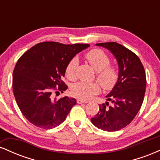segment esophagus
Here are the masks:
<instances>
[{
	"mask_svg": "<svg viewBox=\"0 0 160 160\" xmlns=\"http://www.w3.org/2000/svg\"><path fill=\"white\" fill-rule=\"evenodd\" d=\"M78 104H85V103H87V101L82 100V99H78Z\"/></svg>",
	"mask_w": 160,
	"mask_h": 160,
	"instance_id": "obj_1",
	"label": "esophagus"
}]
</instances>
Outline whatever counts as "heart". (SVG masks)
<instances>
[{
    "label": "heart",
    "mask_w": 160,
    "mask_h": 160,
    "mask_svg": "<svg viewBox=\"0 0 160 160\" xmlns=\"http://www.w3.org/2000/svg\"><path fill=\"white\" fill-rule=\"evenodd\" d=\"M86 58L93 69L97 72L96 79L104 89L113 87L118 79V72L115 68L110 66L111 59L105 52L101 49H94L86 54ZM78 59L74 58L68 62L65 68L66 77L70 80L76 78V69ZM71 93L77 98L84 99L91 98L99 92V86L97 83L79 82L71 88Z\"/></svg>",
    "instance_id": "heart-1"
}]
</instances>
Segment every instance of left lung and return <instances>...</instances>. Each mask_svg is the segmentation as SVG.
<instances>
[{"instance_id":"1","label":"left lung","mask_w":160,"mask_h":160,"mask_svg":"<svg viewBox=\"0 0 160 160\" xmlns=\"http://www.w3.org/2000/svg\"><path fill=\"white\" fill-rule=\"evenodd\" d=\"M95 45L113 54L119 71L117 82L106 95L107 102L99 104V111L91 122L104 131H119L133 120L142 105L147 84L144 66L135 53L116 42Z\"/></svg>"}]
</instances>
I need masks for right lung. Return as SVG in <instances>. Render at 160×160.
I'll return each mask as SVG.
<instances>
[{
    "label": "right lung",
    "instance_id": "obj_1",
    "mask_svg": "<svg viewBox=\"0 0 160 160\" xmlns=\"http://www.w3.org/2000/svg\"><path fill=\"white\" fill-rule=\"evenodd\" d=\"M89 47L57 42L38 43L20 57L12 74V90L20 111L31 123L51 129L59 126L77 104L74 98L52 99V92H63L62 80L68 62Z\"/></svg>",
    "mask_w": 160,
    "mask_h": 160
}]
</instances>
